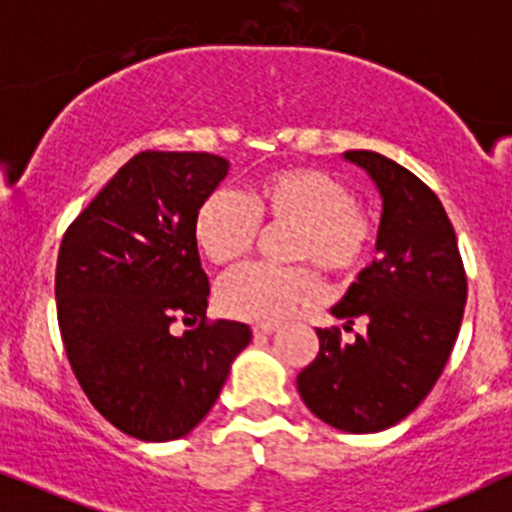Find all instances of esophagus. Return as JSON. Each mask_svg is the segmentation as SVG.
Masks as SVG:
<instances>
[{
	"label": "esophagus",
	"instance_id": "obj_1",
	"mask_svg": "<svg viewBox=\"0 0 512 512\" xmlns=\"http://www.w3.org/2000/svg\"><path fill=\"white\" fill-rule=\"evenodd\" d=\"M275 330H277L275 325H255V327H252L255 337H267V335H272Z\"/></svg>",
	"mask_w": 512,
	"mask_h": 512
}]
</instances>
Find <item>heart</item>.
Returning a JSON list of instances; mask_svg holds the SVG:
<instances>
[{
    "label": "heart",
    "instance_id": "b5f03b06",
    "mask_svg": "<svg viewBox=\"0 0 512 512\" xmlns=\"http://www.w3.org/2000/svg\"><path fill=\"white\" fill-rule=\"evenodd\" d=\"M257 225L292 227L287 260L310 262L327 277H352L370 257L375 225L355 192L317 167H285L257 177L240 197L215 192L200 202L192 240L210 265L232 267L252 250ZM317 295L305 267L247 265L217 287V307L245 322L285 320Z\"/></svg>",
    "mask_w": 512,
    "mask_h": 512
}]
</instances>
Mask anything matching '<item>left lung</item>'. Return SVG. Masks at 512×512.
Listing matches in <instances>:
<instances>
[{
    "label": "left lung",
    "instance_id": "8db88e82",
    "mask_svg": "<svg viewBox=\"0 0 512 512\" xmlns=\"http://www.w3.org/2000/svg\"><path fill=\"white\" fill-rule=\"evenodd\" d=\"M382 197L370 267L332 307L345 330H317L320 352L297 375L312 415L342 433H377L408 418L433 390L458 340L468 277L458 240L438 195L398 162L367 150L345 152Z\"/></svg>",
    "mask_w": 512,
    "mask_h": 512
}]
</instances>
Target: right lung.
Wrapping results in <instances>:
<instances>
[{"label": "right lung", "mask_w": 512, "mask_h": 512, "mask_svg": "<svg viewBox=\"0 0 512 512\" xmlns=\"http://www.w3.org/2000/svg\"><path fill=\"white\" fill-rule=\"evenodd\" d=\"M207 152L132 157L59 245L57 320L74 377L117 430L167 443L202 423L252 340L245 322H207L210 280L192 220L227 177ZM175 319L201 320L177 338Z\"/></svg>", "instance_id": "1"}]
</instances>
